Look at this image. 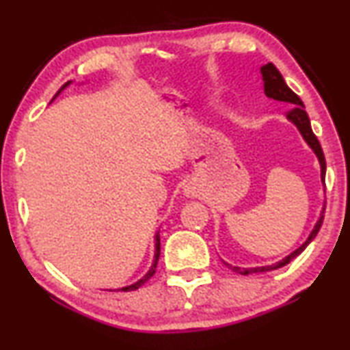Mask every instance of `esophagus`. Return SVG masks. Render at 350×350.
Masks as SVG:
<instances>
[{
    "mask_svg": "<svg viewBox=\"0 0 350 350\" xmlns=\"http://www.w3.org/2000/svg\"><path fill=\"white\" fill-rule=\"evenodd\" d=\"M186 193H187V196H197V193H199V192H197V189L196 187H192V186H187L186 187Z\"/></svg>",
    "mask_w": 350,
    "mask_h": 350,
    "instance_id": "obj_1",
    "label": "esophagus"
}]
</instances>
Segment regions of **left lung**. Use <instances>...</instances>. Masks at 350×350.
Wrapping results in <instances>:
<instances>
[{
  "mask_svg": "<svg viewBox=\"0 0 350 350\" xmlns=\"http://www.w3.org/2000/svg\"><path fill=\"white\" fill-rule=\"evenodd\" d=\"M260 73H262V79H264V91H266V96L271 99H275V100H282V103H287L290 109L287 112V119L290 122H293V124L297 125L298 130H300V133L303 135V138H305V142L308 143L311 146V150L317 153V157L319 159V164H321V180L324 183V178H326V159H324V153H323V148L321 145H319L317 135L313 133V130H311V124H310V119H308V113L305 112V106H303L301 99L298 98V96L293 92L290 88L287 86V83L284 81V78H282L280 71L275 68V66L272 65V63H267V65H264L262 68H260ZM326 208V207H324ZM324 208L321 212V217H319V220L317 225H314L313 231H311V234L306 239L305 243L301 244L300 247H298L297 251H293L292 254H288L287 258L282 259L280 262L273 264V266H266V267H252V269H241V267H233L230 266V264H226L230 269H233L237 273H241V275H247V273H256V272H269V271H273V269H279V267H284L287 266L292 259H295L298 254H301L303 250H305L308 244L313 241L314 237L318 234L319 228H321L323 225V218H324Z\"/></svg>",
  "mask_w": 350,
  "mask_h": 350,
  "instance_id": "1",
  "label": "left lung"
}]
</instances>
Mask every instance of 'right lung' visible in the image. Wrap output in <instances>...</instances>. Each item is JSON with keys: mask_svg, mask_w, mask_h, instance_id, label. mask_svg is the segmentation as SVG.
Returning <instances> with one entry per match:
<instances>
[{"mask_svg": "<svg viewBox=\"0 0 350 350\" xmlns=\"http://www.w3.org/2000/svg\"><path fill=\"white\" fill-rule=\"evenodd\" d=\"M70 84V81L68 83H65L63 84V86L60 88V90H58V92H60L63 88H66ZM58 92L55 96H58ZM159 250H161V246H159V234H157V252H154V260H153V266H151V269L148 271V273H146L145 277H143V279H140L138 282H135V284H132V285H129V287H124V288H120L122 292H132V290H137V288H140L143 284H145L146 280H150L151 277H153V273H154V271H157V264H158V259H159Z\"/></svg>", "mask_w": 350, "mask_h": 350, "instance_id": "1", "label": "right lung"}]
</instances>
